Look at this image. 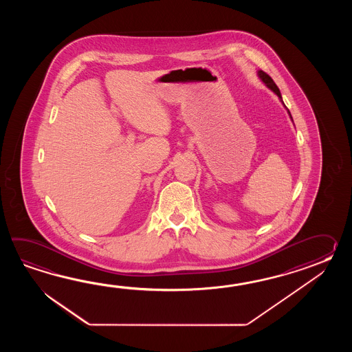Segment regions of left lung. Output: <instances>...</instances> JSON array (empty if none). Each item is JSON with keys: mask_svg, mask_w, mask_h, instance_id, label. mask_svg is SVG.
<instances>
[{"mask_svg": "<svg viewBox=\"0 0 352 352\" xmlns=\"http://www.w3.org/2000/svg\"><path fill=\"white\" fill-rule=\"evenodd\" d=\"M258 76H259V79H261V80H262V82H264V84H265V85H267V87H268V88L274 93V94H277L278 98H279V99H280V102H282V104L285 105L283 100H282L280 91H279L277 85H276V82H273V79L270 78V75L267 74V73H264L263 70H258ZM285 109H287V107H285ZM287 111H288V109H287ZM288 114H289V117H291V120H292V116H291L289 111H288Z\"/></svg>", "mask_w": 352, "mask_h": 352, "instance_id": "obj_1", "label": "left lung"}]
</instances>
